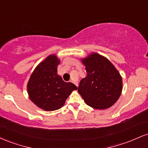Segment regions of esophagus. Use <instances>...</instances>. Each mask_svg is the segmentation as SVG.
Here are the masks:
<instances>
[{
	"label": "esophagus",
	"instance_id": "obj_1",
	"mask_svg": "<svg viewBox=\"0 0 148 148\" xmlns=\"http://www.w3.org/2000/svg\"><path fill=\"white\" fill-rule=\"evenodd\" d=\"M72 82L73 84H74V85H75L76 86H77V87H78V86H79V84H78V82H76V81H72Z\"/></svg>",
	"mask_w": 148,
	"mask_h": 148
}]
</instances>
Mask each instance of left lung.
I'll return each instance as SVG.
<instances>
[{"label": "left lung", "mask_w": 148, "mask_h": 148, "mask_svg": "<svg viewBox=\"0 0 148 148\" xmlns=\"http://www.w3.org/2000/svg\"><path fill=\"white\" fill-rule=\"evenodd\" d=\"M87 76L81 79L78 92L85 102L95 109L110 108L118 101L123 90L120 72L106 57L92 53L81 59Z\"/></svg>", "instance_id": "1"}]
</instances>
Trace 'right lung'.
<instances>
[{
    "label": "right lung",
    "instance_id": "right-lung-1",
    "mask_svg": "<svg viewBox=\"0 0 148 148\" xmlns=\"http://www.w3.org/2000/svg\"><path fill=\"white\" fill-rule=\"evenodd\" d=\"M60 60L56 54L47 56L35 67L27 84L30 99L37 107L47 111L59 109L77 87L64 82L58 74Z\"/></svg>",
    "mask_w": 148,
    "mask_h": 148
}]
</instances>
